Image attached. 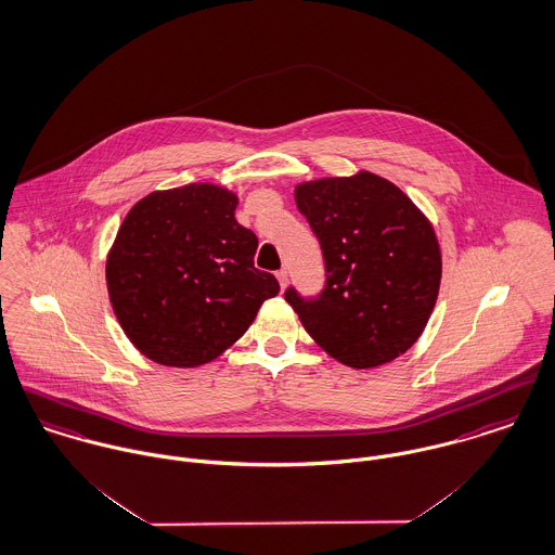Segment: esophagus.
Instances as JSON below:
<instances>
[{
  "label": "esophagus",
  "mask_w": 555,
  "mask_h": 555,
  "mask_svg": "<svg viewBox=\"0 0 555 555\" xmlns=\"http://www.w3.org/2000/svg\"><path fill=\"white\" fill-rule=\"evenodd\" d=\"M278 282H280V286H282V291H284L286 284H288V271H286V269L278 271Z\"/></svg>",
  "instance_id": "obj_1"
}]
</instances>
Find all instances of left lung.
<instances>
[{
    "mask_svg": "<svg viewBox=\"0 0 555 555\" xmlns=\"http://www.w3.org/2000/svg\"><path fill=\"white\" fill-rule=\"evenodd\" d=\"M295 202L326 262L318 299L286 291L302 328L352 369L403 356L439 297L443 260L433 222L397 184L364 169L299 182Z\"/></svg>",
    "mask_w": 555,
    "mask_h": 555,
    "instance_id": "1",
    "label": "left lung"
}]
</instances>
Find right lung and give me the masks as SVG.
I'll return each instance as SVG.
<instances>
[{
	"instance_id": "1",
	"label": "right lung",
	"mask_w": 555,
	"mask_h": 555,
	"mask_svg": "<svg viewBox=\"0 0 555 555\" xmlns=\"http://www.w3.org/2000/svg\"><path fill=\"white\" fill-rule=\"evenodd\" d=\"M237 195L193 182L135 203L105 258L114 315L152 362L193 369L216 360L280 293L254 267L258 240L235 220Z\"/></svg>"
}]
</instances>
